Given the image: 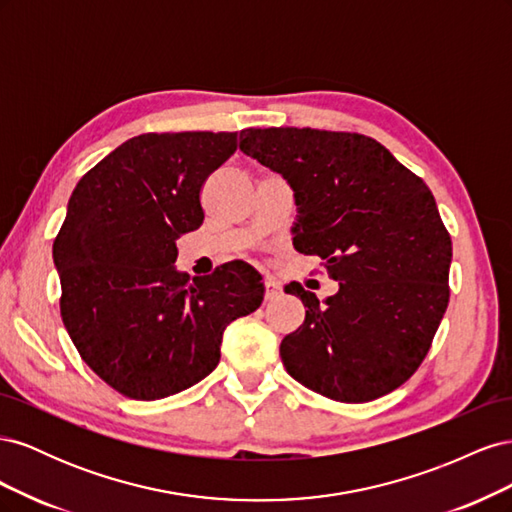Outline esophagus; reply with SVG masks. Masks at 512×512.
<instances>
[{"instance_id": "34e87169", "label": "esophagus", "mask_w": 512, "mask_h": 512, "mask_svg": "<svg viewBox=\"0 0 512 512\" xmlns=\"http://www.w3.org/2000/svg\"><path fill=\"white\" fill-rule=\"evenodd\" d=\"M280 294H282L280 282H277L275 277H267V280H265V299L271 301L275 297H280Z\"/></svg>"}]
</instances>
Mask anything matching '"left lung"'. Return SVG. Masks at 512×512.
Wrapping results in <instances>:
<instances>
[{
  "label": "left lung",
  "mask_w": 512,
  "mask_h": 512,
  "mask_svg": "<svg viewBox=\"0 0 512 512\" xmlns=\"http://www.w3.org/2000/svg\"><path fill=\"white\" fill-rule=\"evenodd\" d=\"M241 149L294 188V247L339 282L324 303L299 282L305 320L282 339L288 374L363 404L395 391L427 356L446 312L453 243L431 190L374 138L314 128H247Z\"/></svg>",
  "instance_id": "obj_1"
}]
</instances>
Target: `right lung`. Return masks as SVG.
<instances>
[{
  "label": "right lung",
  "instance_id": "1",
  "mask_svg": "<svg viewBox=\"0 0 512 512\" xmlns=\"http://www.w3.org/2000/svg\"><path fill=\"white\" fill-rule=\"evenodd\" d=\"M237 134L134 136L70 196L53 243L61 320L81 359L130 399H164L209 376L224 329L262 303L243 260L194 280L175 269L177 239L203 224L200 192Z\"/></svg>",
  "mask_w": 512,
  "mask_h": 512
}]
</instances>
